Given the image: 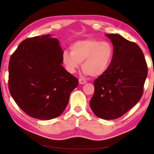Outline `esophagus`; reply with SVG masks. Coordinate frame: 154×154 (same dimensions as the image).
I'll return each instance as SVG.
<instances>
[{"instance_id":"obj_1","label":"esophagus","mask_w":154,"mask_h":154,"mask_svg":"<svg viewBox=\"0 0 154 154\" xmlns=\"http://www.w3.org/2000/svg\"><path fill=\"white\" fill-rule=\"evenodd\" d=\"M79 83H80V84H85V83H87V81L85 80H83V79H79Z\"/></svg>"}]
</instances>
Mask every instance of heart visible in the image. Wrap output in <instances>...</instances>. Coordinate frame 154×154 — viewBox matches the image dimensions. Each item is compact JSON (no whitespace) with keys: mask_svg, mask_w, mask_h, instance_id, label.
<instances>
[{"mask_svg":"<svg viewBox=\"0 0 154 154\" xmlns=\"http://www.w3.org/2000/svg\"><path fill=\"white\" fill-rule=\"evenodd\" d=\"M71 52L64 51L63 62L70 73H74L82 63L85 74L97 76L109 68L112 62L114 49L108 42L95 39L79 40L71 46Z\"/></svg>","mask_w":154,"mask_h":154,"instance_id":"1","label":"heart"}]
</instances>
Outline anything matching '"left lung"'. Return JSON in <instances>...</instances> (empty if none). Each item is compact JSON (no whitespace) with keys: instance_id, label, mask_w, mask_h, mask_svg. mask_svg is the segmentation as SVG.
Returning <instances> with one entry per match:
<instances>
[{"instance_id":"8db88e82","label":"left lung","mask_w":154,"mask_h":154,"mask_svg":"<svg viewBox=\"0 0 154 154\" xmlns=\"http://www.w3.org/2000/svg\"><path fill=\"white\" fill-rule=\"evenodd\" d=\"M105 35L113 44V57L106 71L94 82L90 106L98 118L115 119L141 99L148 68L143 51L136 43L118 34Z\"/></svg>"}]
</instances>
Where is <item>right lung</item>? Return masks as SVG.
<instances>
[{"label":"right lung","mask_w":154,"mask_h":154,"mask_svg":"<svg viewBox=\"0 0 154 154\" xmlns=\"http://www.w3.org/2000/svg\"><path fill=\"white\" fill-rule=\"evenodd\" d=\"M63 50L51 35L22 41L9 63V89L20 108L31 117L49 120L66 109L78 78L62 66Z\"/></svg>","instance_id":"1"}]
</instances>
